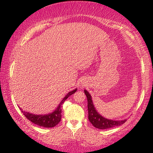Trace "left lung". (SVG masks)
Listing matches in <instances>:
<instances>
[{"instance_id":"1","label":"left lung","mask_w":153,"mask_h":153,"mask_svg":"<svg viewBox=\"0 0 153 153\" xmlns=\"http://www.w3.org/2000/svg\"><path fill=\"white\" fill-rule=\"evenodd\" d=\"M84 93L87 97L88 100V119L91 124L96 128L106 129L111 127L119 126L126 122L127 120H113L105 118L102 116L97 111L93 103L91 95L86 90H84Z\"/></svg>"}]
</instances>
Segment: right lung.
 <instances>
[{
    "mask_svg": "<svg viewBox=\"0 0 153 153\" xmlns=\"http://www.w3.org/2000/svg\"><path fill=\"white\" fill-rule=\"evenodd\" d=\"M77 91V89L73 90L72 91L69 92L67 94L65 97L59 105L58 106V107L56 108V110L53 112L49 114H45V115H35L33 114H30L29 112H26L25 111L22 110V108H20V110L22 111V114L24 115V116L26 117L27 119H28L30 122H32L34 124L39 125L40 127H47V128H49V127H55L56 125L58 124V123H60V120H61V113H62V105L64 103V102L68 99L69 96H70L72 94H74L75 92Z\"/></svg>",
    "mask_w": 153,
    "mask_h": 153,
    "instance_id": "1",
    "label": "right lung"
}]
</instances>
